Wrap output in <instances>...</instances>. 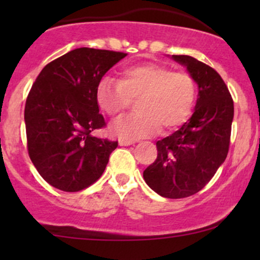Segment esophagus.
Instances as JSON below:
<instances>
[{
  "label": "esophagus",
  "instance_id": "34e87169",
  "mask_svg": "<svg viewBox=\"0 0 260 260\" xmlns=\"http://www.w3.org/2000/svg\"><path fill=\"white\" fill-rule=\"evenodd\" d=\"M118 144H120L121 147H128V145L134 144V142L133 140H128V139H120L118 140Z\"/></svg>",
  "mask_w": 260,
  "mask_h": 260
}]
</instances>
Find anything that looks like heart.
Wrapping results in <instances>:
<instances>
[{
	"label": "heart",
	"instance_id": "heart-1",
	"mask_svg": "<svg viewBox=\"0 0 260 260\" xmlns=\"http://www.w3.org/2000/svg\"><path fill=\"white\" fill-rule=\"evenodd\" d=\"M197 98V83L188 72H174L159 63L134 64L122 71L121 79L104 77L95 89L98 106L109 116L123 111L137 99L136 113L117 118L111 133L122 139L168 133L188 120Z\"/></svg>",
	"mask_w": 260,
	"mask_h": 260
}]
</instances>
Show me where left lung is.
<instances>
[{
	"mask_svg": "<svg viewBox=\"0 0 260 260\" xmlns=\"http://www.w3.org/2000/svg\"><path fill=\"white\" fill-rule=\"evenodd\" d=\"M198 85L194 112L188 122L157 140V157L143 172L154 192L178 199L196 194L213 178L229 153L234 100L220 74L194 57L172 55Z\"/></svg>",
	"mask_w": 260,
	"mask_h": 260,
	"instance_id": "obj_1",
	"label": "left lung"
}]
</instances>
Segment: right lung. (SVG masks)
<instances>
[{
  "instance_id": "obj_1",
  "label": "right lung",
  "mask_w": 260,
  "mask_h": 260,
  "mask_svg": "<svg viewBox=\"0 0 260 260\" xmlns=\"http://www.w3.org/2000/svg\"><path fill=\"white\" fill-rule=\"evenodd\" d=\"M127 53L80 47L43 68L26 98L28 153L41 177L64 192L99 180L117 142L91 132L105 126L95 89Z\"/></svg>"
}]
</instances>
